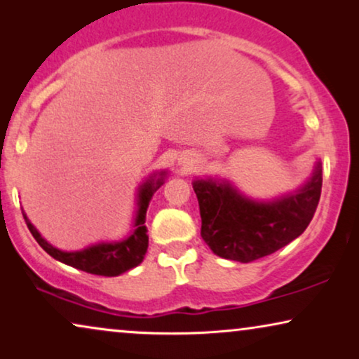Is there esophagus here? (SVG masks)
<instances>
[{
  "mask_svg": "<svg viewBox=\"0 0 359 359\" xmlns=\"http://www.w3.org/2000/svg\"><path fill=\"white\" fill-rule=\"evenodd\" d=\"M180 165L188 166V165H191V163H189V160H188V158H180Z\"/></svg>",
  "mask_w": 359,
  "mask_h": 359,
  "instance_id": "34e87169",
  "label": "esophagus"
}]
</instances>
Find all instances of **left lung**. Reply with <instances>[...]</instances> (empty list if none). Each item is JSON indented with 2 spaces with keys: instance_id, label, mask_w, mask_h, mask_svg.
<instances>
[{
  "instance_id": "obj_1",
  "label": "left lung",
  "mask_w": 359,
  "mask_h": 359,
  "mask_svg": "<svg viewBox=\"0 0 359 359\" xmlns=\"http://www.w3.org/2000/svg\"><path fill=\"white\" fill-rule=\"evenodd\" d=\"M201 237L220 258L250 263L268 257L302 235L316 214L322 191V163L306 183L268 201L248 198L230 180L196 178Z\"/></svg>"
}]
</instances>
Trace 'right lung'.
Segmentation results:
<instances>
[{"mask_svg": "<svg viewBox=\"0 0 359 359\" xmlns=\"http://www.w3.org/2000/svg\"><path fill=\"white\" fill-rule=\"evenodd\" d=\"M168 171L160 170L151 173L139 188H137L135 196V215L132 222V230L129 235L114 242H100L83 250H75V252H65L53 247L42 237L41 232L34 227L31 220L27 219L26 212H22L24 219L32 237L37 240V243L55 258L57 262L65 263L68 266H73L81 271L97 274V276H119V274L129 271V269L139 266L144 262L147 248H149V235H147V209L151 201V196L155 191L165 183Z\"/></svg>", "mask_w": 359, "mask_h": 359, "instance_id": "1", "label": "right lung"}]
</instances>
